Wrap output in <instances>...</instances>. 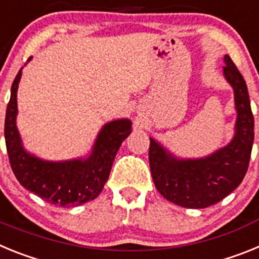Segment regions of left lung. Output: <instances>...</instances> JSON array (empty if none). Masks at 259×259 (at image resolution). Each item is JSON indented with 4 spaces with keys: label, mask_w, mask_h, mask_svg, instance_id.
<instances>
[{
    "label": "left lung",
    "mask_w": 259,
    "mask_h": 259,
    "mask_svg": "<svg viewBox=\"0 0 259 259\" xmlns=\"http://www.w3.org/2000/svg\"><path fill=\"white\" fill-rule=\"evenodd\" d=\"M224 79L232 87L236 122L232 140L202 158H180L150 137L149 164L155 188L170 202L205 209L227 197L248 171L254 141V118L246 83L230 56H224Z\"/></svg>",
    "instance_id": "1"
}]
</instances>
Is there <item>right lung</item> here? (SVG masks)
Listing matches in <instances>:
<instances>
[{"label": "right lung", "instance_id": "add662e5", "mask_svg": "<svg viewBox=\"0 0 259 259\" xmlns=\"http://www.w3.org/2000/svg\"><path fill=\"white\" fill-rule=\"evenodd\" d=\"M20 77L22 68L11 85L5 118V141L15 178L24 188L53 205L71 207L95 200L109 179L119 148L132 132V122L123 118L106 123L98 132L87 157L68 161L38 158L27 152L17 127V93Z\"/></svg>", "mask_w": 259, "mask_h": 259}]
</instances>
